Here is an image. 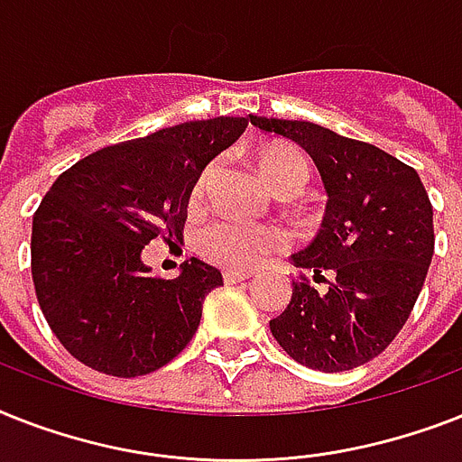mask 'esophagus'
<instances>
[{"instance_id":"34e87169","label":"esophagus","mask_w":462,"mask_h":462,"mask_svg":"<svg viewBox=\"0 0 462 462\" xmlns=\"http://www.w3.org/2000/svg\"><path fill=\"white\" fill-rule=\"evenodd\" d=\"M249 273H235V270H225L223 280L225 284H237V282H246L249 280Z\"/></svg>"}]
</instances>
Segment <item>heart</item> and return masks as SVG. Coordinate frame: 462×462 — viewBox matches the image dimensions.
Returning a JSON list of instances; mask_svg holds the SVG:
<instances>
[{"mask_svg": "<svg viewBox=\"0 0 462 462\" xmlns=\"http://www.w3.org/2000/svg\"><path fill=\"white\" fill-rule=\"evenodd\" d=\"M258 171L277 194L301 192L310 178L309 159L291 144H270L256 156ZM216 175V161L206 163L194 182V197H201ZM284 232L273 225H242L235 220H213L199 235V249L208 261L227 270H251L284 246Z\"/></svg>", "mask_w": 462, "mask_h": 462, "instance_id": "obj_1", "label": "heart"}]
</instances>
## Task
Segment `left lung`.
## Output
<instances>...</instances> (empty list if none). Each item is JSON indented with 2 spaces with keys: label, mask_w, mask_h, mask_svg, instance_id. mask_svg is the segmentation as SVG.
Returning a JSON list of instances; mask_svg holds the SVG:
<instances>
[{
  "label": "left lung",
  "mask_w": 462,
  "mask_h": 462,
  "mask_svg": "<svg viewBox=\"0 0 462 462\" xmlns=\"http://www.w3.org/2000/svg\"><path fill=\"white\" fill-rule=\"evenodd\" d=\"M249 118L306 149L328 192L320 232L291 261L333 280L325 291L306 275L294 280L270 332L301 365L354 370L392 344L418 301L434 254L430 197L413 168L367 142L309 121Z\"/></svg>",
  "instance_id": "8db88e82"
}]
</instances>
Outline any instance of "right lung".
<instances>
[{
	"label": "right lung",
	"instance_id": "obj_1",
	"mask_svg": "<svg viewBox=\"0 0 462 462\" xmlns=\"http://www.w3.org/2000/svg\"><path fill=\"white\" fill-rule=\"evenodd\" d=\"M246 123L218 116L104 146L44 194L32 216V282L49 328L78 361L137 377L189 344L220 270L189 258L175 280L152 277L142 249L182 235L199 172Z\"/></svg>",
	"mask_w": 462,
	"mask_h": 462
}]
</instances>
